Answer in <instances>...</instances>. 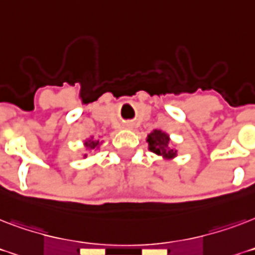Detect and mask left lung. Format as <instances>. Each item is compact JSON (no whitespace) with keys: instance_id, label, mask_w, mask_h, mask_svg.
<instances>
[{"instance_id":"8db88e82","label":"left lung","mask_w":255,"mask_h":255,"mask_svg":"<svg viewBox=\"0 0 255 255\" xmlns=\"http://www.w3.org/2000/svg\"><path fill=\"white\" fill-rule=\"evenodd\" d=\"M147 141L149 151L156 153V155L163 156L164 159L170 160L177 156V151L173 149V147L170 145L169 135L161 131V129H153L148 135Z\"/></svg>"}]
</instances>
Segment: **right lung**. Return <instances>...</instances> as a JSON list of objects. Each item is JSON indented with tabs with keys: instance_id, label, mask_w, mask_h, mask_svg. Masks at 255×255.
<instances>
[{
	"instance_id": "obj_1",
	"label": "right lung",
	"mask_w": 255,
	"mask_h": 255,
	"mask_svg": "<svg viewBox=\"0 0 255 255\" xmlns=\"http://www.w3.org/2000/svg\"><path fill=\"white\" fill-rule=\"evenodd\" d=\"M100 145V141L99 140L94 139V137H90V139H87L85 141V147L87 148V149H90V151H92V149H96V148H99ZM86 157V155H85Z\"/></svg>"
}]
</instances>
